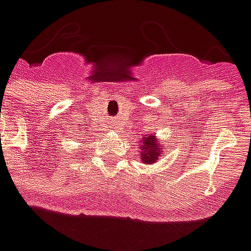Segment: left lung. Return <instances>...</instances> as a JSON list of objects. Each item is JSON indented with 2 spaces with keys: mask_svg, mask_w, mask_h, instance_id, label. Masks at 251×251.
Listing matches in <instances>:
<instances>
[{
  "mask_svg": "<svg viewBox=\"0 0 251 251\" xmlns=\"http://www.w3.org/2000/svg\"><path fill=\"white\" fill-rule=\"evenodd\" d=\"M141 158L145 164H154L161 155V145L154 135H145L142 141Z\"/></svg>",
  "mask_w": 251,
  "mask_h": 251,
  "instance_id": "obj_1",
  "label": "left lung"
}]
</instances>
